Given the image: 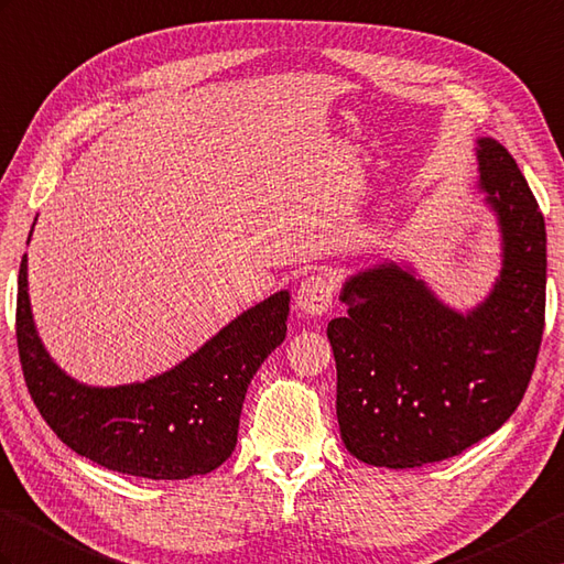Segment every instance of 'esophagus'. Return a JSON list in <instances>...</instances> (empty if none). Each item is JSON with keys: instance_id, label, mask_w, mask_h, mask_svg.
Here are the masks:
<instances>
[{"instance_id": "esophagus-1", "label": "esophagus", "mask_w": 564, "mask_h": 564, "mask_svg": "<svg viewBox=\"0 0 564 564\" xmlns=\"http://www.w3.org/2000/svg\"><path fill=\"white\" fill-rule=\"evenodd\" d=\"M295 305L307 317H322L334 305V281L329 276H322V273L305 279L297 288Z\"/></svg>"}]
</instances>
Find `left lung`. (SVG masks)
<instances>
[{"mask_svg":"<svg viewBox=\"0 0 564 564\" xmlns=\"http://www.w3.org/2000/svg\"><path fill=\"white\" fill-rule=\"evenodd\" d=\"M478 189L500 232V271L468 310L449 307L409 261L384 259L344 281L346 317L326 336L346 449L384 468L462 454L517 411L545 322V220L517 161L476 139Z\"/></svg>","mask_w":564,"mask_h":564,"instance_id":"1","label":"left lung"}]
</instances>
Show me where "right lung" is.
Returning <instances> with one entry per match:
<instances>
[{
    "label": "right lung",
    "mask_w": 564,
    "mask_h": 564,
    "mask_svg": "<svg viewBox=\"0 0 564 564\" xmlns=\"http://www.w3.org/2000/svg\"><path fill=\"white\" fill-rule=\"evenodd\" d=\"M288 312L291 293L279 291L170 370L143 382L94 387L64 372L47 352L33 319L23 254L17 341L33 403L67 447L117 474L185 480L212 474L232 454L247 387L283 344Z\"/></svg>",
    "instance_id": "1"
}]
</instances>
